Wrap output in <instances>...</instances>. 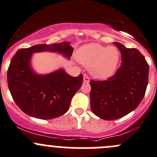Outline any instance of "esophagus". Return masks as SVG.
<instances>
[{
	"instance_id": "esophagus-1",
	"label": "esophagus",
	"mask_w": 157,
	"mask_h": 157,
	"mask_svg": "<svg viewBox=\"0 0 157 157\" xmlns=\"http://www.w3.org/2000/svg\"><path fill=\"white\" fill-rule=\"evenodd\" d=\"M83 82H84V83H89V82H90V78H89L88 76L86 75V74L83 75Z\"/></svg>"
}]
</instances>
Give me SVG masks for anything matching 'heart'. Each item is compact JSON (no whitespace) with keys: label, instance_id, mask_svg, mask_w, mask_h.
<instances>
[{"label":"heart","instance_id":"obj_1","mask_svg":"<svg viewBox=\"0 0 157 157\" xmlns=\"http://www.w3.org/2000/svg\"><path fill=\"white\" fill-rule=\"evenodd\" d=\"M120 53L115 46H103L99 44L84 45L77 51V60L90 68L95 78L107 79L115 74L119 62Z\"/></svg>","mask_w":157,"mask_h":157}]
</instances>
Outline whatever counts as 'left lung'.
<instances>
[{
  "label": "left lung",
  "instance_id": "left-lung-1",
  "mask_svg": "<svg viewBox=\"0 0 157 157\" xmlns=\"http://www.w3.org/2000/svg\"><path fill=\"white\" fill-rule=\"evenodd\" d=\"M121 52V63L113 77L104 81L90 80V108L105 120H115L136 109L146 93L149 65L136 49L114 42Z\"/></svg>",
  "mask_w": 157,
  "mask_h": 157
}]
</instances>
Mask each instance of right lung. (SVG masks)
I'll list each match as a JSON object with an SVG mask.
<instances>
[{"mask_svg":"<svg viewBox=\"0 0 157 157\" xmlns=\"http://www.w3.org/2000/svg\"><path fill=\"white\" fill-rule=\"evenodd\" d=\"M74 48L70 42L40 44L17 51L8 70V84L13 100L26 115L39 119H52L69 110L72 98L83 83V75L74 77L64 69L50 74H39L31 59L36 52L61 54L70 59Z\"/></svg>","mask_w":157,"mask_h":157,"instance_id":"add662e5","label":"right lung"}]
</instances>
